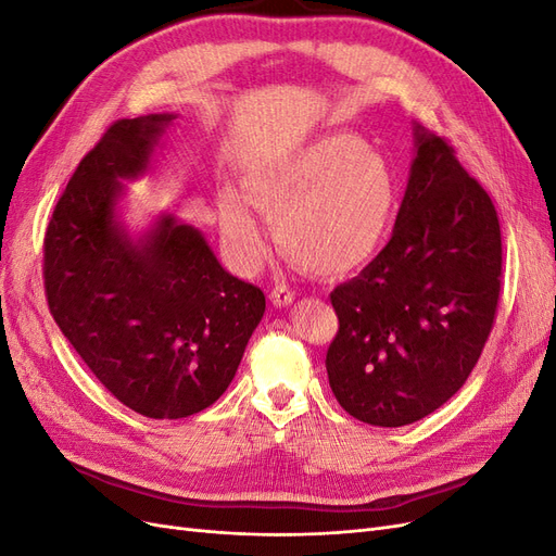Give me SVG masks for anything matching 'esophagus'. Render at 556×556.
Instances as JSON below:
<instances>
[{"label": "esophagus", "mask_w": 556, "mask_h": 556, "mask_svg": "<svg viewBox=\"0 0 556 556\" xmlns=\"http://www.w3.org/2000/svg\"><path fill=\"white\" fill-rule=\"evenodd\" d=\"M271 301L276 308H285L294 301V292L290 288H285V285H276V288L271 290Z\"/></svg>", "instance_id": "esophagus-1"}]
</instances>
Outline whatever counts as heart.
I'll return each mask as SVG.
<instances>
[{"label":"heart","mask_w":556,"mask_h":556,"mask_svg":"<svg viewBox=\"0 0 556 556\" xmlns=\"http://www.w3.org/2000/svg\"><path fill=\"white\" fill-rule=\"evenodd\" d=\"M239 194L215 199L233 260L252 268L266 241L255 215L274 223L280 250L315 276H345L376 255L399 204V178L380 150L355 134H323L274 160L248 166Z\"/></svg>","instance_id":"heart-1"}]
</instances>
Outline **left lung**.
<instances>
[{
  "mask_svg": "<svg viewBox=\"0 0 556 556\" xmlns=\"http://www.w3.org/2000/svg\"><path fill=\"white\" fill-rule=\"evenodd\" d=\"M501 290L496 208L454 150L413 123L392 239L331 292L336 401L359 422L403 427L459 392L492 331Z\"/></svg>",
  "mask_w": 556,
  "mask_h": 556,
  "instance_id": "left-lung-1",
  "label": "left lung"
}]
</instances>
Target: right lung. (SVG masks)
Listing matches in <instances>:
<instances>
[{"instance_id": "add662e5", "label": "right lung", "mask_w": 556, "mask_h": 556, "mask_svg": "<svg viewBox=\"0 0 556 556\" xmlns=\"http://www.w3.org/2000/svg\"><path fill=\"white\" fill-rule=\"evenodd\" d=\"M176 113L117 121L80 160L43 241L48 308L106 390L153 419L208 408L237 376L266 308L225 271L204 233L160 213L123 217L125 180L146 176Z\"/></svg>"}]
</instances>
